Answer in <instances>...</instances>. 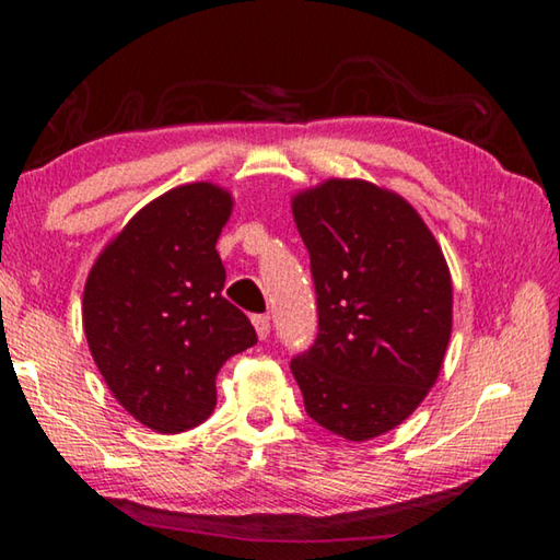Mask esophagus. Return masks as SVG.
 <instances>
[{"mask_svg":"<svg viewBox=\"0 0 560 560\" xmlns=\"http://www.w3.org/2000/svg\"><path fill=\"white\" fill-rule=\"evenodd\" d=\"M254 328H257V336L259 340H267L269 334H271V324H269V316H254L252 318Z\"/></svg>","mask_w":560,"mask_h":560,"instance_id":"1","label":"esophagus"}]
</instances>
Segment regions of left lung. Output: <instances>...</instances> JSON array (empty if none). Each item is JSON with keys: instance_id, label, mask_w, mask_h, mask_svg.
Masks as SVG:
<instances>
[{"instance_id": "8db88e82", "label": "left lung", "mask_w": 560, "mask_h": 560, "mask_svg": "<svg viewBox=\"0 0 560 560\" xmlns=\"http://www.w3.org/2000/svg\"><path fill=\"white\" fill-rule=\"evenodd\" d=\"M318 301V338L291 360L308 417L350 442L407 420L438 383L452 277L415 207L368 179L330 177L291 200Z\"/></svg>"}]
</instances>
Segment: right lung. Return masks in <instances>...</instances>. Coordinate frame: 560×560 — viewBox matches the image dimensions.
Masks as SVG:
<instances>
[{"label":"right lung","instance_id":"right-lung-1","mask_svg":"<svg viewBox=\"0 0 560 560\" xmlns=\"http://www.w3.org/2000/svg\"><path fill=\"white\" fill-rule=\"evenodd\" d=\"M234 200L189 183L155 197L103 246L83 289V330L122 410L160 434L202 424L217 373L257 343V330L222 296L217 240Z\"/></svg>","mask_w":560,"mask_h":560}]
</instances>
